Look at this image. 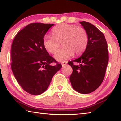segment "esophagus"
I'll return each instance as SVG.
<instances>
[{"label": "esophagus", "instance_id": "obj_1", "mask_svg": "<svg viewBox=\"0 0 121 121\" xmlns=\"http://www.w3.org/2000/svg\"><path fill=\"white\" fill-rule=\"evenodd\" d=\"M67 61H62V62H61V64H62V67H64L65 65H66L67 64Z\"/></svg>", "mask_w": 121, "mask_h": 121}]
</instances>
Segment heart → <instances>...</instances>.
Listing matches in <instances>:
<instances>
[{
  "instance_id": "b5f03b06",
  "label": "heart",
  "mask_w": 121,
  "mask_h": 121,
  "mask_svg": "<svg viewBox=\"0 0 121 121\" xmlns=\"http://www.w3.org/2000/svg\"><path fill=\"white\" fill-rule=\"evenodd\" d=\"M53 36L46 35L43 38V46L51 54H54L62 42L64 47L58 50L54 58L63 61L71 58L73 55H79L86 48L88 35L83 28L73 24L62 23L52 30Z\"/></svg>"
}]
</instances>
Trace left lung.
<instances>
[{"mask_svg": "<svg viewBox=\"0 0 121 121\" xmlns=\"http://www.w3.org/2000/svg\"><path fill=\"white\" fill-rule=\"evenodd\" d=\"M80 23L87 33V45L79 58L68 63L73 69L70 81L73 89L80 93L88 94L101 84L109 56L104 34L89 22L82 21ZM76 63L80 65H74Z\"/></svg>", "mask_w": 121, "mask_h": 121, "instance_id": "obj_1", "label": "left lung"}]
</instances>
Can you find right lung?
<instances>
[{"mask_svg": "<svg viewBox=\"0 0 121 121\" xmlns=\"http://www.w3.org/2000/svg\"><path fill=\"white\" fill-rule=\"evenodd\" d=\"M53 25L28 24L16 34L12 43V70L21 87L32 95L45 91L53 76L62 67L43 46L45 35ZM52 63L56 65L51 66Z\"/></svg>", "mask_w": 121, "mask_h": 121, "instance_id": "right-lung-1", "label": "right lung"}]
</instances>
